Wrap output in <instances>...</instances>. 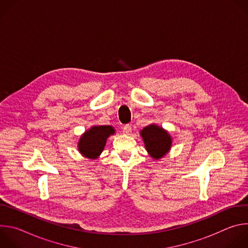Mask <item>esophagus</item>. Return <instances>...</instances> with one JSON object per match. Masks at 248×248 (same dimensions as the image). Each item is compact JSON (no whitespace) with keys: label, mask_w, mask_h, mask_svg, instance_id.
<instances>
[{"label":"esophagus","mask_w":248,"mask_h":248,"mask_svg":"<svg viewBox=\"0 0 248 248\" xmlns=\"http://www.w3.org/2000/svg\"><path fill=\"white\" fill-rule=\"evenodd\" d=\"M123 132L126 135H129L131 133V126L129 124H125L123 128Z\"/></svg>","instance_id":"obj_1"}]
</instances>
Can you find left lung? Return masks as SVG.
<instances>
[{"mask_svg":"<svg viewBox=\"0 0 248 248\" xmlns=\"http://www.w3.org/2000/svg\"><path fill=\"white\" fill-rule=\"evenodd\" d=\"M144 145L149 155L159 160L164 157L170 149L172 140L168 131L157 124H149L140 131Z\"/></svg>","mask_w":248,"mask_h":248,"instance_id":"obj_1","label":"left lung"}]
</instances>
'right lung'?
<instances>
[{"instance_id": "obj_1", "label": "right lung", "mask_w": 248, "mask_h": 248, "mask_svg": "<svg viewBox=\"0 0 248 248\" xmlns=\"http://www.w3.org/2000/svg\"><path fill=\"white\" fill-rule=\"evenodd\" d=\"M115 133L111 125H94L86 130L79 138L78 151L86 158L96 159L104 150L110 135Z\"/></svg>"}]
</instances>
